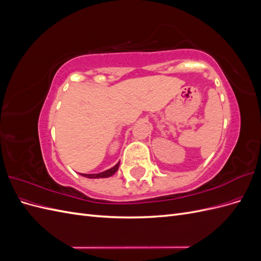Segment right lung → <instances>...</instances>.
<instances>
[{"label":"right lung","mask_w":261,"mask_h":261,"mask_svg":"<svg viewBox=\"0 0 261 261\" xmlns=\"http://www.w3.org/2000/svg\"><path fill=\"white\" fill-rule=\"evenodd\" d=\"M118 165H120V162H117L113 168L106 170L103 172H100V173H94V174H82L81 175L84 177H88V178H106V177H110L112 176L114 173L118 170Z\"/></svg>","instance_id":"right-lung-1"}]
</instances>
